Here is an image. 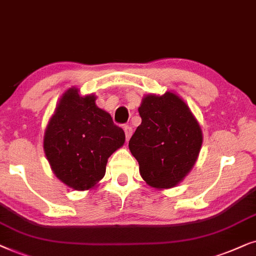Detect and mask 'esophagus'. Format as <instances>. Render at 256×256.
Wrapping results in <instances>:
<instances>
[{
    "instance_id": "1",
    "label": "esophagus",
    "mask_w": 256,
    "mask_h": 256,
    "mask_svg": "<svg viewBox=\"0 0 256 256\" xmlns=\"http://www.w3.org/2000/svg\"><path fill=\"white\" fill-rule=\"evenodd\" d=\"M124 132H125L126 139H128H128H130V137L132 136V132H134V131H132V128H131V126L125 125V126H124Z\"/></svg>"
}]
</instances>
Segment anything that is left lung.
<instances>
[{
	"instance_id": "8db88e82",
	"label": "left lung",
	"mask_w": 256,
	"mask_h": 256,
	"mask_svg": "<svg viewBox=\"0 0 256 256\" xmlns=\"http://www.w3.org/2000/svg\"><path fill=\"white\" fill-rule=\"evenodd\" d=\"M138 111L142 124L128 148L150 186L171 188L196 162L202 144V128L184 100L171 92L146 96Z\"/></svg>"
}]
</instances>
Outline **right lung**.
Returning <instances> with one entry per match:
<instances>
[{"instance_id":"right-lung-1","label":"right lung","mask_w":256,"mask_h":256,"mask_svg":"<svg viewBox=\"0 0 256 256\" xmlns=\"http://www.w3.org/2000/svg\"><path fill=\"white\" fill-rule=\"evenodd\" d=\"M96 97L69 88L60 98L44 136V152L57 178L71 188L88 190L103 178L108 156L125 142Z\"/></svg>"}]
</instances>
